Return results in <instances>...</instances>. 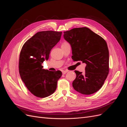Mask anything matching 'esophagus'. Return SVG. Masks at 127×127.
<instances>
[{"instance_id":"34e87169","label":"esophagus","mask_w":127,"mask_h":127,"mask_svg":"<svg viewBox=\"0 0 127 127\" xmlns=\"http://www.w3.org/2000/svg\"><path fill=\"white\" fill-rule=\"evenodd\" d=\"M63 74H64H64H66V73L68 72V70H63Z\"/></svg>"}]
</instances>
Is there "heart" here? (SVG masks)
I'll return each mask as SVG.
<instances>
[{
    "mask_svg": "<svg viewBox=\"0 0 127 127\" xmlns=\"http://www.w3.org/2000/svg\"><path fill=\"white\" fill-rule=\"evenodd\" d=\"M68 43H67V42H63V43H62V44H61V46H64V45H67V44H68Z\"/></svg>",
    "mask_w": 127,
    "mask_h": 127,
    "instance_id": "1",
    "label": "heart"
}]
</instances>
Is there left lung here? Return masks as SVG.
I'll use <instances>...</instances> for the list:
<instances>
[{
    "instance_id": "left-lung-1",
    "label": "left lung",
    "mask_w": 127,
    "mask_h": 127,
    "mask_svg": "<svg viewBox=\"0 0 127 127\" xmlns=\"http://www.w3.org/2000/svg\"><path fill=\"white\" fill-rule=\"evenodd\" d=\"M70 43L73 61L85 63V74L75 70L72 87L79 93L90 95L102 87L109 72V52L104 39L90 29L74 28L64 32Z\"/></svg>"
}]
</instances>
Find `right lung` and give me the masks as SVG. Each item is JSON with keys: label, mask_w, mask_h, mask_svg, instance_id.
Masks as SVG:
<instances>
[{"label": "right lung", "mask_w": 127, "mask_h": 127, "mask_svg": "<svg viewBox=\"0 0 127 127\" xmlns=\"http://www.w3.org/2000/svg\"><path fill=\"white\" fill-rule=\"evenodd\" d=\"M62 32L45 31L36 33L24 44L19 59V72L29 91L36 97L44 98L54 93L60 70L43 69L42 64L48 60L51 49L58 42Z\"/></svg>", "instance_id": "right-lung-1"}]
</instances>
